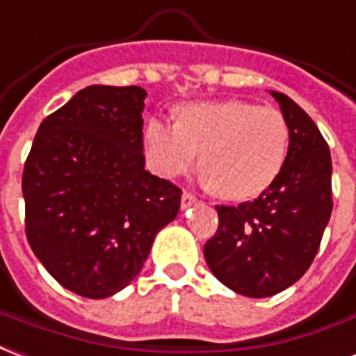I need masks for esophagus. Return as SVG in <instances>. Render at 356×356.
<instances>
[{
	"instance_id": "obj_1",
	"label": "esophagus",
	"mask_w": 356,
	"mask_h": 356,
	"mask_svg": "<svg viewBox=\"0 0 356 356\" xmlns=\"http://www.w3.org/2000/svg\"><path fill=\"white\" fill-rule=\"evenodd\" d=\"M197 203V197L193 193H189V191H184L181 193V210L189 209V207H193Z\"/></svg>"
}]
</instances>
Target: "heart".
Wrapping results in <instances>:
<instances>
[{
  "instance_id": "heart-1",
  "label": "heart",
  "mask_w": 356,
  "mask_h": 356,
  "mask_svg": "<svg viewBox=\"0 0 356 356\" xmlns=\"http://www.w3.org/2000/svg\"><path fill=\"white\" fill-rule=\"evenodd\" d=\"M290 129L275 108L243 100L193 104L178 123L152 119L146 127L147 161L172 178L193 167L214 193L232 201L266 191L286 161Z\"/></svg>"
}]
</instances>
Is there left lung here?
I'll return each mask as SVG.
<instances>
[{
	"label": "left lung",
	"mask_w": 356,
	"mask_h": 356,
	"mask_svg": "<svg viewBox=\"0 0 356 356\" xmlns=\"http://www.w3.org/2000/svg\"><path fill=\"white\" fill-rule=\"evenodd\" d=\"M290 129L286 161L254 201L218 204V229L204 260L237 294L267 298L292 286L315 260L332 214L330 149L315 121L282 92L271 90Z\"/></svg>",
	"instance_id": "obj_1"
}]
</instances>
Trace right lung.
<instances>
[{
  "instance_id": "1",
  "label": "right lung",
  "mask_w": 356,
  "mask_h": 356,
  "mask_svg": "<svg viewBox=\"0 0 356 356\" xmlns=\"http://www.w3.org/2000/svg\"><path fill=\"white\" fill-rule=\"evenodd\" d=\"M142 87L90 85L43 119L22 172L26 237L62 286L90 300L140 273L181 189L144 168Z\"/></svg>"
}]
</instances>
